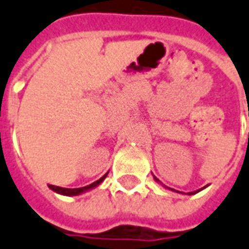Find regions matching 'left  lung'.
<instances>
[{"instance_id": "8db88e82", "label": "left lung", "mask_w": 249, "mask_h": 249, "mask_svg": "<svg viewBox=\"0 0 249 249\" xmlns=\"http://www.w3.org/2000/svg\"><path fill=\"white\" fill-rule=\"evenodd\" d=\"M156 181H158V180H156ZM205 188H206V186H205ZM205 188H203V189H205ZM201 190H202V189H199V190H196V192H190V193H188V194H189V196H192V194L198 193V192H201Z\"/></svg>"}]
</instances>
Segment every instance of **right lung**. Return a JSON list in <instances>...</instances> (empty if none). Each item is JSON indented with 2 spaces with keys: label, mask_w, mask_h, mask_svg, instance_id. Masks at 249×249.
Instances as JSON below:
<instances>
[{
  "label": "right lung",
  "mask_w": 249,
  "mask_h": 249,
  "mask_svg": "<svg viewBox=\"0 0 249 249\" xmlns=\"http://www.w3.org/2000/svg\"><path fill=\"white\" fill-rule=\"evenodd\" d=\"M106 176H107V173H106L105 176H102L100 180H97L96 182L88 185V186H84V188L67 189V188H60V186H55V185H50V189H51V190H53L55 193L63 194V196H68V197H72V196H78V194L85 193V192H88V190H91V189L97 188V186H98V185H100L101 182L105 180V178H106Z\"/></svg>",
  "instance_id": "obj_1"
}]
</instances>
